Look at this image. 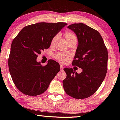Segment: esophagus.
<instances>
[{"label": "esophagus", "instance_id": "esophagus-1", "mask_svg": "<svg viewBox=\"0 0 120 120\" xmlns=\"http://www.w3.org/2000/svg\"><path fill=\"white\" fill-rule=\"evenodd\" d=\"M63 69H64V67L62 65H60V70L61 71H63Z\"/></svg>", "mask_w": 120, "mask_h": 120}]
</instances>
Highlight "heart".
Returning a JSON list of instances; mask_svg holds the SVG:
<instances>
[{
	"mask_svg": "<svg viewBox=\"0 0 120 120\" xmlns=\"http://www.w3.org/2000/svg\"><path fill=\"white\" fill-rule=\"evenodd\" d=\"M64 37L67 41H68V43L73 42H77V38L75 35V34L70 31H67L65 33ZM59 38V35L56 34L55 35L53 38H52L51 41V46H53L55 45L56 41ZM70 57H71V55L68 54V53H63V52H57L54 55L55 59H56L57 61H59L60 63L65 64L67 63V62L69 60Z\"/></svg>",
	"mask_w": 120,
	"mask_h": 120,
	"instance_id": "b5f03b06",
	"label": "heart"
}]
</instances>
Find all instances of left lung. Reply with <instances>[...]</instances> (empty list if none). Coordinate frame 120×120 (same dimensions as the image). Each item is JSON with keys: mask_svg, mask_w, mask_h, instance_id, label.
Wrapping results in <instances>:
<instances>
[{"mask_svg": "<svg viewBox=\"0 0 120 120\" xmlns=\"http://www.w3.org/2000/svg\"><path fill=\"white\" fill-rule=\"evenodd\" d=\"M68 28L75 33L78 41L72 65L82 71L78 74L73 68H64L67 77L63 81V87L73 98H87L95 93L105 78L108 51L97 30L83 23L73 24Z\"/></svg>", "mask_w": 120, "mask_h": 120, "instance_id": "1", "label": "left lung"}]
</instances>
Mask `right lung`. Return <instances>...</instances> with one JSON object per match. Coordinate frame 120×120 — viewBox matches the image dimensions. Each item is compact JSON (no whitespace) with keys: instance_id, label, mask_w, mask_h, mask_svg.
I'll use <instances>...</instances> for the list:
<instances>
[{"instance_id":"1","label":"right lung","mask_w":120,"mask_h":120,"mask_svg":"<svg viewBox=\"0 0 120 120\" xmlns=\"http://www.w3.org/2000/svg\"><path fill=\"white\" fill-rule=\"evenodd\" d=\"M65 22H39L24 27L13 40L8 67L13 83L19 91L29 96L45 93L60 71V65L49 60L43 66L37 61L38 54L49 49L51 41Z\"/></svg>"}]
</instances>
